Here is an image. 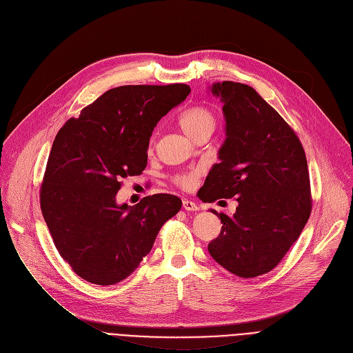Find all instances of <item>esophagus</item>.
<instances>
[{"label":"esophagus","mask_w":353,"mask_h":353,"mask_svg":"<svg viewBox=\"0 0 353 353\" xmlns=\"http://www.w3.org/2000/svg\"><path fill=\"white\" fill-rule=\"evenodd\" d=\"M183 208H184V210H188V212H197L199 210V206L192 200H183Z\"/></svg>","instance_id":"34e87169"}]
</instances>
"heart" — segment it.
<instances>
[{
	"label": "heart",
	"instance_id": "obj_1",
	"mask_svg": "<svg viewBox=\"0 0 353 353\" xmlns=\"http://www.w3.org/2000/svg\"><path fill=\"white\" fill-rule=\"evenodd\" d=\"M179 123L184 132H186V134L190 139L196 140L201 134L213 132L216 127V116L210 108L203 107V105H196V107H190L188 110H184L179 119ZM200 174H201V169H197L190 173L176 176L174 181L183 189H192L196 186L197 177Z\"/></svg>",
	"mask_w": 353,
	"mask_h": 353
}]
</instances>
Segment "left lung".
I'll use <instances>...</instances> for the list:
<instances>
[{
  "label": "left lung",
  "mask_w": 353,
  "mask_h": 353,
  "mask_svg": "<svg viewBox=\"0 0 353 353\" xmlns=\"http://www.w3.org/2000/svg\"><path fill=\"white\" fill-rule=\"evenodd\" d=\"M209 92L223 104L226 139L201 200L237 201L233 216L212 210L223 226L209 253L248 279L270 272L303 230L312 209L307 161L298 136L254 88L223 81Z\"/></svg>",
  "instance_id": "1"
}]
</instances>
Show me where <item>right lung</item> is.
<instances>
[{
  "instance_id": "right-lung-1",
  "label": "right lung",
  "mask_w": 353,
  "mask_h": 353,
  "mask_svg": "<svg viewBox=\"0 0 353 353\" xmlns=\"http://www.w3.org/2000/svg\"><path fill=\"white\" fill-rule=\"evenodd\" d=\"M190 87L121 85L70 119L54 139L41 186V212L54 245L80 277L114 285L132 274L181 208L173 194L119 205L120 181L140 174L157 123Z\"/></svg>"
}]
</instances>
